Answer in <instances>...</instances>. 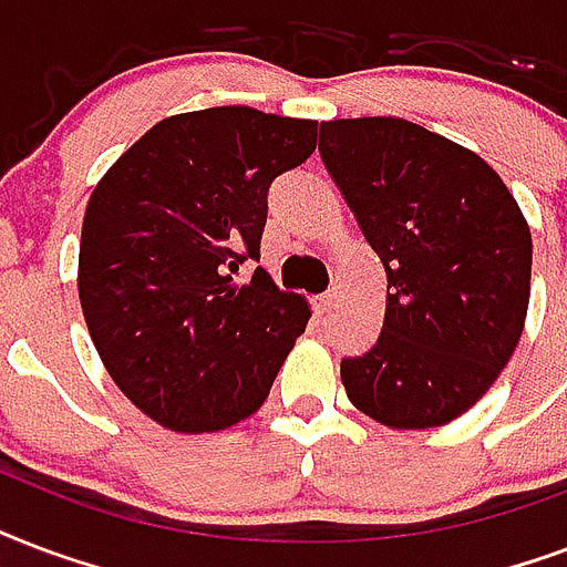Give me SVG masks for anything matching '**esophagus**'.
Segmentation results:
<instances>
[{
    "mask_svg": "<svg viewBox=\"0 0 567 567\" xmlns=\"http://www.w3.org/2000/svg\"><path fill=\"white\" fill-rule=\"evenodd\" d=\"M331 301H333V289H328V292H322V296H316V310H319V313H328Z\"/></svg>",
    "mask_w": 567,
    "mask_h": 567,
    "instance_id": "esophagus-1",
    "label": "esophagus"
}]
</instances>
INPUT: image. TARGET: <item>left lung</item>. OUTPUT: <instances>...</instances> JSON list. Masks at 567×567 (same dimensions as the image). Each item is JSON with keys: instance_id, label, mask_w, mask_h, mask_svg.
<instances>
[{"instance_id": "8db88e82", "label": "left lung", "mask_w": 567, "mask_h": 567, "mask_svg": "<svg viewBox=\"0 0 567 567\" xmlns=\"http://www.w3.org/2000/svg\"><path fill=\"white\" fill-rule=\"evenodd\" d=\"M319 153L388 271L379 340L340 363L346 393L390 429L450 423L524 331V213L488 162L402 117L322 121Z\"/></svg>"}]
</instances>
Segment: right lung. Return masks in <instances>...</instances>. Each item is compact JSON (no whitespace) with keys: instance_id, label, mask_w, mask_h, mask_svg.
Here are the masks:
<instances>
[{"instance_id":"1","label":"right lung","mask_w":567,"mask_h":567,"mask_svg":"<svg viewBox=\"0 0 567 567\" xmlns=\"http://www.w3.org/2000/svg\"><path fill=\"white\" fill-rule=\"evenodd\" d=\"M316 151V121L221 105L165 117L87 200L79 301L105 370L174 432L251 416L310 307L260 260L269 186Z\"/></svg>"}]
</instances>
